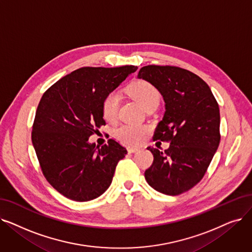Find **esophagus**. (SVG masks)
<instances>
[{
    "label": "esophagus",
    "mask_w": 252,
    "mask_h": 252,
    "mask_svg": "<svg viewBox=\"0 0 252 252\" xmlns=\"http://www.w3.org/2000/svg\"><path fill=\"white\" fill-rule=\"evenodd\" d=\"M137 151H139V148H137V147H128L127 148L128 153H135Z\"/></svg>",
    "instance_id": "esophagus-1"
}]
</instances>
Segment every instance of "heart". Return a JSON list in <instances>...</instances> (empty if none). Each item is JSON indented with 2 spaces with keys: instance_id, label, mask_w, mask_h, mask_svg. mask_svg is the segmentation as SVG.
I'll return each instance as SVG.
<instances>
[{
  "instance_id": "heart-1",
  "label": "heart",
  "mask_w": 252,
  "mask_h": 252,
  "mask_svg": "<svg viewBox=\"0 0 252 252\" xmlns=\"http://www.w3.org/2000/svg\"><path fill=\"white\" fill-rule=\"evenodd\" d=\"M128 94L144 110L151 105L158 104L159 95L158 91L146 81L133 83L128 87ZM119 102L120 95L117 92H112L105 96L102 104V113L107 122L115 120ZM147 130V127L144 126L122 125L113 130V135L117 140L125 144L136 145L146 135Z\"/></svg>"
}]
</instances>
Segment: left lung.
<instances>
[{
	"instance_id": "1",
	"label": "left lung",
	"mask_w": 252,
	"mask_h": 252,
	"mask_svg": "<svg viewBox=\"0 0 252 252\" xmlns=\"http://www.w3.org/2000/svg\"><path fill=\"white\" fill-rule=\"evenodd\" d=\"M138 79L153 85L165 102L155 139L170 140L161 151L148 147L152 166L145 179L152 189L177 195L200 182L220 145V107L208 84L188 70L172 65H145Z\"/></svg>"
}]
</instances>
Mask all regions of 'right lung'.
Listing matches in <instances>:
<instances>
[{
  "mask_svg": "<svg viewBox=\"0 0 252 252\" xmlns=\"http://www.w3.org/2000/svg\"><path fill=\"white\" fill-rule=\"evenodd\" d=\"M138 67L81 68L54 83L37 108L32 142L47 181L65 198L87 202L112 182L126 149L110 139L101 148L90 143L95 128L106 125L105 96Z\"/></svg>",
  "mask_w": 252,
  "mask_h": 252,
  "instance_id": "1",
  "label": "right lung"
}]
</instances>
